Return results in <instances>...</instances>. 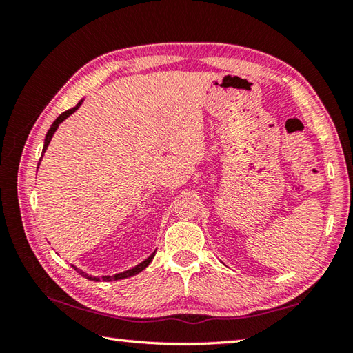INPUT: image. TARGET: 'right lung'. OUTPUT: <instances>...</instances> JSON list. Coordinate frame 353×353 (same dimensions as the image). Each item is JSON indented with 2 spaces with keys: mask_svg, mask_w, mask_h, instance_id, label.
<instances>
[{
  "mask_svg": "<svg viewBox=\"0 0 353 353\" xmlns=\"http://www.w3.org/2000/svg\"><path fill=\"white\" fill-rule=\"evenodd\" d=\"M83 101V100H81ZM81 101H79L77 103V106L76 108H72V109H68V110H65L63 114H61L59 115L57 118H56V121L52 123V125L50 127V130H48V133H47V137H45V144H43V150H42V154L45 153V150H47V147H48V144H50V141H51V138H52V134H54V132L57 130V127H59V124H61L63 119H66L68 118L71 114H74V112H76L77 109H79V106L81 104ZM39 163H41V159H39ZM156 253V252H154ZM154 253L153 254H150V256L144 261V262H141L139 265H137V267H133V268H130V270H127V272H124V273H118V274H115V276H103L101 279L103 281H118V279H125V277H130V276H134V274H138L139 272H142V270H144L150 262H152V259L154 258ZM74 267V265H72ZM74 270H76L77 273H80L81 276L83 277H86V279H91V281H99V277H92V276H88L85 272H81V270H79V268H76L74 267Z\"/></svg>",
  "mask_w": 353,
  "mask_h": 353,
  "instance_id": "obj_1",
  "label": "right lung"
}]
</instances>
